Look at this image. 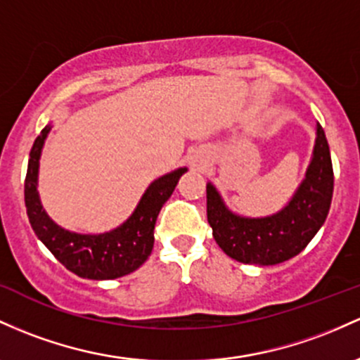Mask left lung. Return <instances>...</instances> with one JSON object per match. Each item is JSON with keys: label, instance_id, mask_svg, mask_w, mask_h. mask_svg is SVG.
<instances>
[{"label": "left lung", "instance_id": "left-lung-1", "mask_svg": "<svg viewBox=\"0 0 360 360\" xmlns=\"http://www.w3.org/2000/svg\"><path fill=\"white\" fill-rule=\"evenodd\" d=\"M333 196L330 147L318 124L313 160L292 201L276 215L243 219L225 208L212 184L207 186V217L213 238L236 262L276 264L301 252L325 224Z\"/></svg>", "mask_w": 360, "mask_h": 360}]
</instances>
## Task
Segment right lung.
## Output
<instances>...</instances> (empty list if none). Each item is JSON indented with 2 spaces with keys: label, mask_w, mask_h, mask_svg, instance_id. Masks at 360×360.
<instances>
[{
  "label": "right lung",
  "mask_w": 360,
  "mask_h": 360,
  "mask_svg": "<svg viewBox=\"0 0 360 360\" xmlns=\"http://www.w3.org/2000/svg\"><path fill=\"white\" fill-rule=\"evenodd\" d=\"M49 126L35 138L25 176V207L35 236L66 270L82 278L110 280L128 275L147 262L153 248V227L162 205L169 200L186 169H177L153 181L135 213L121 227L101 236H84L58 227L42 210L37 195L41 148Z\"/></svg>",
  "instance_id": "obj_1"
}]
</instances>
